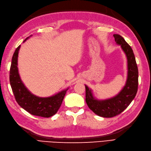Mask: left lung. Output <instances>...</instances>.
I'll use <instances>...</instances> for the list:
<instances>
[{"label":"left lung","mask_w":151,"mask_h":151,"mask_svg":"<svg viewBox=\"0 0 151 151\" xmlns=\"http://www.w3.org/2000/svg\"><path fill=\"white\" fill-rule=\"evenodd\" d=\"M113 36L127 56L128 73L125 85L118 95L105 100L96 99L91 89L85 85L87 105L96 114L103 118L114 117L125 110L135 98L138 86V69L132 48L121 35L114 34Z\"/></svg>","instance_id":"left-lung-1"}]
</instances>
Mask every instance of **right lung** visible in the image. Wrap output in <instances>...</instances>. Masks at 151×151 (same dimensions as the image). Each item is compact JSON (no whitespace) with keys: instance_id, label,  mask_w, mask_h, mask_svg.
Here are the masks:
<instances>
[{"instance_id":"add662e5","label":"right lung","mask_w":151,"mask_h":151,"mask_svg":"<svg viewBox=\"0 0 151 151\" xmlns=\"http://www.w3.org/2000/svg\"><path fill=\"white\" fill-rule=\"evenodd\" d=\"M29 37L26 38L24 42ZM20 47L21 45L17 48L13 53L9 71V82L16 101L32 115L50 118L58 111L68 88L48 98H41L30 92L23 84L19 73L17 60Z\"/></svg>"}]
</instances>
